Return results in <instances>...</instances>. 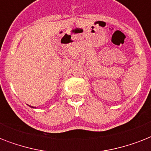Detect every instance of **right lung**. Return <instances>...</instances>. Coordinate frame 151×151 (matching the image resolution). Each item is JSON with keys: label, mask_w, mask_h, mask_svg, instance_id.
<instances>
[{"label": "right lung", "mask_w": 151, "mask_h": 151, "mask_svg": "<svg viewBox=\"0 0 151 151\" xmlns=\"http://www.w3.org/2000/svg\"><path fill=\"white\" fill-rule=\"evenodd\" d=\"M31 107H32V108H36V107H34V106H31Z\"/></svg>", "instance_id": "right-lung-1"}]
</instances>
